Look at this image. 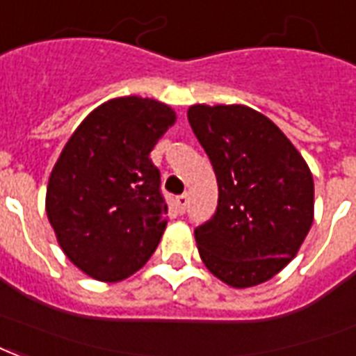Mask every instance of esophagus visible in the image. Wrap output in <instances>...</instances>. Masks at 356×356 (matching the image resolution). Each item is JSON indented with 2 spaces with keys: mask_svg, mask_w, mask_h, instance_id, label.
<instances>
[{
  "mask_svg": "<svg viewBox=\"0 0 356 356\" xmlns=\"http://www.w3.org/2000/svg\"><path fill=\"white\" fill-rule=\"evenodd\" d=\"M186 204H188V196H186V194H181V196H177V198H175V205H177L179 213L185 211Z\"/></svg>",
  "mask_w": 356,
  "mask_h": 356,
  "instance_id": "obj_1",
  "label": "esophagus"
}]
</instances>
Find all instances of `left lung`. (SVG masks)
<instances>
[{"mask_svg": "<svg viewBox=\"0 0 356 356\" xmlns=\"http://www.w3.org/2000/svg\"><path fill=\"white\" fill-rule=\"evenodd\" d=\"M217 175V211L194 230L200 259L234 289L277 275L313 225L309 165L272 120L247 105L188 107Z\"/></svg>", "mask_w": 356, "mask_h": 356, "instance_id": "left-lung-1", "label": "left lung"}]
</instances>
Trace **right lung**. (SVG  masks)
Instances as JSON below:
<instances>
[{
	"mask_svg": "<svg viewBox=\"0 0 356 356\" xmlns=\"http://www.w3.org/2000/svg\"><path fill=\"white\" fill-rule=\"evenodd\" d=\"M177 115L151 97H113L71 134L52 168L44 209L65 257L117 283L147 264L168 225L149 158Z\"/></svg>",
	"mask_w": 356,
	"mask_h": 356,
	"instance_id": "right-lung-1",
	"label": "right lung"
}]
</instances>
